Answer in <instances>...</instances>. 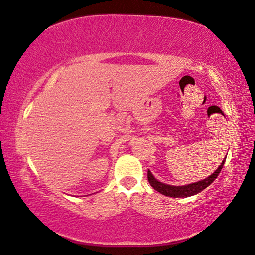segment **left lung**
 <instances>
[{"instance_id":"left-lung-1","label":"left lung","mask_w":255,"mask_h":255,"mask_svg":"<svg viewBox=\"0 0 255 255\" xmlns=\"http://www.w3.org/2000/svg\"><path fill=\"white\" fill-rule=\"evenodd\" d=\"M226 158L223 159L221 165L215 169V172L213 173L212 175L204 178V180L201 181L195 182V183H190L185 185H169V184L162 183V182L158 181L157 178L153 176V174L150 172V169L147 170V180H149V183L151 187L154 190H157L158 192H160L161 195L167 196V197H173V198H187V197L195 196L200 191H203L204 189H206L208 185L214 182V180L218 177L220 172H221V169L223 168V165H225L226 162Z\"/></svg>"}]
</instances>
